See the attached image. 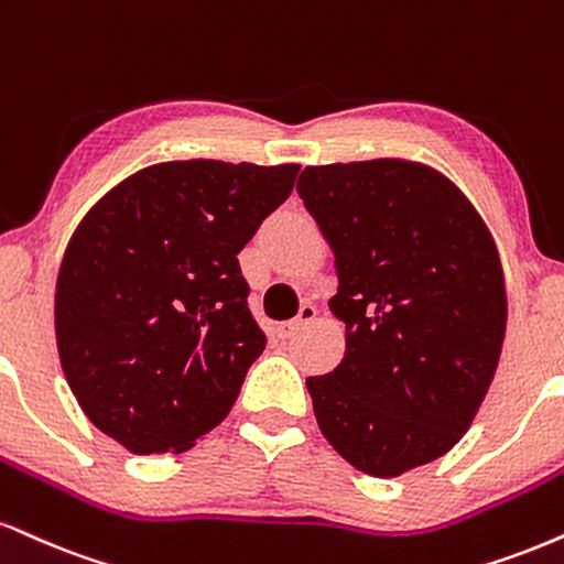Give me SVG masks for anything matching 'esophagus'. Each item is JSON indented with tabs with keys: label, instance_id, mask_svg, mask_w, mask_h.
I'll use <instances>...</instances> for the list:
<instances>
[{
	"label": "esophagus",
	"instance_id": "34e87169",
	"mask_svg": "<svg viewBox=\"0 0 564 564\" xmlns=\"http://www.w3.org/2000/svg\"><path fill=\"white\" fill-rule=\"evenodd\" d=\"M315 315H317L315 304L304 302L302 307H300V315H296L294 321H289V323H281V325H278V338H294V336L300 334V330L304 328V325L315 321Z\"/></svg>",
	"mask_w": 564,
	"mask_h": 564
}]
</instances>
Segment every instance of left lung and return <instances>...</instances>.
<instances>
[{"mask_svg":"<svg viewBox=\"0 0 564 564\" xmlns=\"http://www.w3.org/2000/svg\"><path fill=\"white\" fill-rule=\"evenodd\" d=\"M336 257L347 351L307 378L328 444L376 478L465 436L497 372L507 291L497 243L454 183L410 160L304 167L296 183Z\"/></svg>","mask_w":564,"mask_h":564,"instance_id":"1","label":"left lung"}]
</instances>
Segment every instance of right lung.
Here are the masks:
<instances>
[{
  "label": "right lung",
  "instance_id": "1",
  "mask_svg": "<svg viewBox=\"0 0 564 564\" xmlns=\"http://www.w3.org/2000/svg\"><path fill=\"white\" fill-rule=\"evenodd\" d=\"M296 173L160 162L78 223L54 294L59 362L86 417L128 452H186L230 412L264 349L236 254Z\"/></svg>",
  "mask_w": 564,
  "mask_h": 564
}]
</instances>
